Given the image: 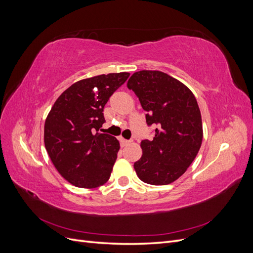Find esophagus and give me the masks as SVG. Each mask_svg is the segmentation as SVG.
Here are the masks:
<instances>
[{"label": "esophagus", "instance_id": "esophagus-1", "mask_svg": "<svg viewBox=\"0 0 253 253\" xmlns=\"http://www.w3.org/2000/svg\"><path fill=\"white\" fill-rule=\"evenodd\" d=\"M119 141H120V144L122 145V147H125V145H126V144H128L129 142H131V140H127V139H125V138H121V137H120Z\"/></svg>", "mask_w": 253, "mask_h": 253}]
</instances>
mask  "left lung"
Masks as SVG:
<instances>
[{
	"label": "left lung",
	"instance_id": "left-lung-1",
	"mask_svg": "<svg viewBox=\"0 0 253 253\" xmlns=\"http://www.w3.org/2000/svg\"><path fill=\"white\" fill-rule=\"evenodd\" d=\"M126 86L147 112L153 139L141 141L134 164L139 179L154 186L171 183L187 171L201 149L203 126L196 98L185 84L159 71L134 73Z\"/></svg>",
	"mask_w": 253,
	"mask_h": 253
}]
</instances>
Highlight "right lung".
I'll return each mask as SVG.
<instances>
[{
  "instance_id": "1",
  "label": "right lung",
  "mask_w": 253,
  "mask_h": 253,
  "mask_svg": "<svg viewBox=\"0 0 253 253\" xmlns=\"http://www.w3.org/2000/svg\"><path fill=\"white\" fill-rule=\"evenodd\" d=\"M128 76L108 74L76 82L48 114L45 148L58 172L76 187L96 188L110 178L120 145L115 137L95 131L105 122L104 105Z\"/></svg>"
}]
</instances>
